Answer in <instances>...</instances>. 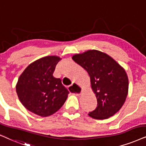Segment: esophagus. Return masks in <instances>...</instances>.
Returning a JSON list of instances; mask_svg holds the SVG:
<instances>
[{"label":"esophagus","mask_w":146,"mask_h":146,"mask_svg":"<svg viewBox=\"0 0 146 146\" xmlns=\"http://www.w3.org/2000/svg\"><path fill=\"white\" fill-rule=\"evenodd\" d=\"M68 88H69V92H71V93L76 96H79L82 91V88H81L78 84H76V83H73L71 86H69Z\"/></svg>","instance_id":"obj_1"}]
</instances>
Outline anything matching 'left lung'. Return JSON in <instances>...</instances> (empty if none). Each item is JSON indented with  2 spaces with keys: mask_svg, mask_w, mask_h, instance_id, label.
Wrapping results in <instances>:
<instances>
[{
  "mask_svg": "<svg viewBox=\"0 0 146 146\" xmlns=\"http://www.w3.org/2000/svg\"><path fill=\"white\" fill-rule=\"evenodd\" d=\"M72 58L88 73L96 96L97 107L89 116L105 119L117 113L128 94L129 79L125 69L109 55L96 50L75 54Z\"/></svg>",
  "mask_w": 146,
  "mask_h": 146,
  "instance_id": "1",
  "label": "left lung"
}]
</instances>
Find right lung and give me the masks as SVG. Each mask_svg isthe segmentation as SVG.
Returning <instances> with one entry per match:
<instances>
[{
  "mask_svg": "<svg viewBox=\"0 0 146 146\" xmlns=\"http://www.w3.org/2000/svg\"><path fill=\"white\" fill-rule=\"evenodd\" d=\"M60 59L56 56H48L36 60L24 70L16 85L21 104L40 117H48L58 111L69 94L61 79L53 76Z\"/></svg>",
  "mask_w": 146,
  "mask_h": 146,
  "instance_id": "right-lung-1",
  "label": "right lung"
}]
</instances>
